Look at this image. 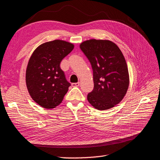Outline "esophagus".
<instances>
[{
	"mask_svg": "<svg viewBox=\"0 0 160 160\" xmlns=\"http://www.w3.org/2000/svg\"><path fill=\"white\" fill-rule=\"evenodd\" d=\"M79 82H73V83H72V87H79Z\"/></svg>",
	"mask_w": 160,
	"mask_h": 160,
	"instance_id": "obj_1",
	"label": "esophagus"
}]
</instances>
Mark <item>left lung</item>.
<instances>
[{"label": "left lung", "mask_w": 160, "mask_h": 160, "mask_svg": "<svg viewBox=\"0 0 160 160\" xmlns=\"http://www.w3.org/2000/svg\"><path fill=\"white\" fill-rule=\"evenodd\" d=\"M80 48L90 62L94 88L87 100L99 110L110 109L123 100L129 85V75L123 53L112 41L90 39Z\"/></svg>", "instance_id": "1"}]
</instances>
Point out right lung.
I'll list each match as a JSON object with an SVG mask.
<instances>
[{"instance_id":"1","label":"right lung","mask_w":160,"mask_h":160,"mask_svg":"<svg viewBox=\"0 0 160 160\" xmlns=\"http://www.w3.org/2000/svg\"><path fill=\"white\" fill-rule=\"evenodd\" d=\"M73 48L71 42L54 40L41 44L30 57L25 81L31 97L41 107L54 108L67 93L71 84L60 65Z\"/></svg>"}]
</instances>
